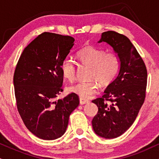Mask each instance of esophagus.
I'll list each match as a JSON object with an SVG mask.
<instances>
[{"label":"esophagus","instance_id":"esophagus-1","mask_svg":"<svg viewBox=\"0 0 159 159\" xmlns=\"http://www.w3.org/2000/svg\"><path fill=\"white\" fill-rule=\"evenodd\" d=\"M89 102V101L87 100V99H84V98H80V104H87V103Z\"/></svg>","mask_w":159,"mask_h":159}]
</instances>
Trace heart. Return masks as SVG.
Returning <instances> with one entry per match:
<instances>
[{"label": "heart", "instance_id": "obj_1", "mask_svg": "<svg viewBox=\"0 0 159 159\" xmlns=\"http://www.w3.org/2000/svg\"><path fill=\"white\" fill-rule=\"evenodd\" d=\"M81 64L91 66L89 77L93 79L88 81H79L70 87V91L82 98H91L97 93L103 85H108L113 81L120 67V60L114 51L105 52L104 49L94 46H87L76 54ZM63 76L70 81L76 77V66L73 61L64 59L61 64Z\"/></svg>", "mask_w": 159, "mask_h": 159}]
</instances>
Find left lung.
Returning a JSON list of instances; mask_svg holds the SVG:
<instances>
[{
	"mask_svg": "<svg viewBox=\"0 0 159 159\" xmlns=\"http://www.w3.org/2000/svg\"><path fill=\"white\" fill-rule=\"evenodd\" d=\"M106 42L120 60L118 76L93 102L98 111L92 121L99 136L115 139L125 133L135 121L146 96L147 71L144 61L127 37L114 31L101 34L98 43Z\"/></svg>",
	"mask_w": 159,
	"mask_h": 159,
	"instance_id": "obj_1",
	"label": "left lung"
}]
</instances>
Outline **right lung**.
Returning a JSON list of instances; mask_svg holds the SVG:
<instances>
[{
  "mask_svg": "<svg viewBox=\"0 0 159 159\" xmlns=\"http://www.w3.org/2000/svg\"><path fill=\"white\" fill-rule=\"evenodd\" d=\"M74 41L71 36L43 32L25 47L17 64L13 78L17 108L26 128L39 139L62 136L79 104L73 93L55 101L63 91L61 64Z\"/></svg>",
  "mask_w": 159,
  "mask_h": 159,
  "instance_id": "add662e5",
  "label": "right lung"
}]
</instances>
